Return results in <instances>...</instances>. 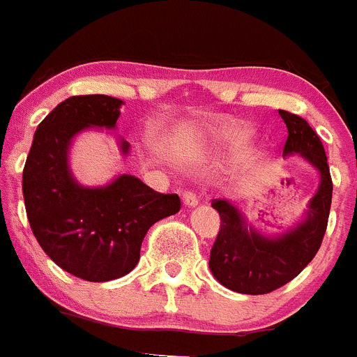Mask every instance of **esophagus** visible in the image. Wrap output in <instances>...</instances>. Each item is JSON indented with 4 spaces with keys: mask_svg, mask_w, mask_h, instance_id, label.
Wrapping results in <instances>:
<instances>
[{
    "mask_svg": "<svg viewBox=\"0 0 357 357\" xmlns=\"http://www.w3.org/2000/svg\"><path fill=\"white\" fill-rule=\"evenodd\" d=\"M182 200H184V204L188 207H195L198 204V197L193 193V191H184V195H182Z\"/></svg>",
    "mask_w": 357,
    "mask_h": 357,
    "instance_id": "obj_1",
    "label": "esophagus"
}]
</instances>
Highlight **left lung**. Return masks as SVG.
<instances>
[{"instance_id":"obj_1","label":"left lung","mask_w":357,"mask_h":357,"mask_svg":"<svg viewBox=\"0 0 357 357\" xmlns=\"http://www.w3.org/2000/svg\"><path fill=\"white\" fill-rule=\"evenodd\" d=\"M279 114L288 128L282 153H301L320 172L321 182L309 204L307 220L277 239L247 229L241 214L229 202H211L222 220L211 248V272L225 288L245 295L275 291L295 279L317 255L329 222L333 178L324 144L304 118L288 110H279Z\"/></svg>"}]
</instances>
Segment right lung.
Segmentation results:
<instances>
[{
    "label": "right lung",
    "mask_w": 357,
    "mask_h": 357,
    "mask_svg": "<svg viewBox=\"0 0 357 357\" xmlns=\"http://www.w3.org/2000/svg\"><path fill=\"white\" fill-rule=\"evenodd\" d=\"M121 100L71 96L37 127L23 169L31 232L50 259L78 279L105 282L127 275L139 261L148 229L181 211L178 195L157 193L132 175L105 188H82L68 172V148L87 127L112 128ZM123 151L128 143L123 141Z\"/></svg>",
    "instance_id": "obj_1"
}]
</instances>
